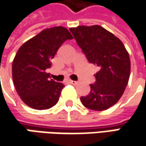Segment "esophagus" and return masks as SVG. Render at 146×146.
<instances>
[{"mask_svg": "<svg viewBox=\"0 0 146 146\" xmlns=\"http://www.w3.org/2000/svg\"><path fill=\"white\" fill-rule=\"evenodd\" d=\"M69 83L71 84H77V82L74 81V80H69Z\"/></svg>", "mask_w": 146, "mask_h": 146, "instance_id": "esophagus-1", "label": "esophagus"}]
</instances>
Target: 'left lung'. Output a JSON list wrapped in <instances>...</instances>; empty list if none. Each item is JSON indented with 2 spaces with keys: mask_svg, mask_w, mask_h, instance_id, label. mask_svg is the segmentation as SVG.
Instances as JSON below:
<instances>
[{
  "mask_svg": "<svg viewBox=\"0 0 146 146\" xmlns=\"http://www.w3.org/2000/svg\"><path fill=\"white\" fill-rule=\"evenodd\" d=\"M70 31L88 61L99 67L90 93L80 98L82 104L93 110H107L118 102L128 83L129 54L120 40L101 26H79Z\"/></svg>",
  "mask_w": 146,
  "mask_h": 146,
  "instance_id": "obj_1",
  "label": "left lung"
}]
</instances>
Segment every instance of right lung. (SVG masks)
Masks as SVG:
<instances>
[{
  "label": "right lung",
  "instance_id": "add662e5",
  "mask_svg": "<svg viewBox=\"0 0 146 146\" xmlns=\"http://www.w3.org/2000/svg\"><path fill=\"white\" fill-rule=\"evenodd\" d=\"M73 36L63 27L44 29L26 41L18 50L12 64L16 91L23 102L35 110H47L58 102L62 83L54 81L45 70L51 66L60 46Z\"/></svg>",
  "mask_w": 146,
  "mask_h": 146
}]
</instances>
